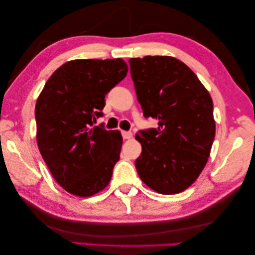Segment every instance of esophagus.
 <instances>
[{
	"label": "esophagus",
	"mask_w": 255,
	"mask_h": 255,
	"mask_svg": "<svg viewBox=\"0 0 255 255\" xmlns=\"http://www.w3.org/2000/svg\"><path fill=\"white\" fill-rule=\"evenodd\" d=\"M122 134H123V138L124 139H130V138H132V132H130V131H122Z\"/></svg>",
	"instance_id": "1"
}]
</instances>
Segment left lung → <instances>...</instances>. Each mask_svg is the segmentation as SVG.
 I'll list each match as a JSON object with an SVG mask.
<instances>
[{"label": "left lung", "mask_w": 255, "mask_h": 255, "mask_svg": "<svg viewBox=\"0 0 255 255\" xmlns=\"http://www.w3.org/2000/svg\"><path fill=\"white\" fill-rule=\"evenodd\" d=\"M131 79L144 118L158 127L139 130L142 151L134 162L153 191L177 194L196 181L215 139L214 105L191 69L167 56L129 59Z\"/></svg>", "instance_id": "obj_1"}]
</instances>
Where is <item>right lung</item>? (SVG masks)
<instances>
[{
  "label": "right lung",
  "mask_w": 255,
  "mask_h": 255,
  "mask_svg": "<svg viewBox=\"0 0 255 255\" xmlns=\"http://www.w3.org/2000/svg\"><path fill=\"white\" fill-rule=\"evenodd\" d=\"M127 72L121 58L72 60L53 72L38 97V148L52 176L69 193L92 196L111 181L122 134L93 123L103 117L106 94Z\"/></svg>",
  "instance_id": "add662e5"
}]
</instances>
